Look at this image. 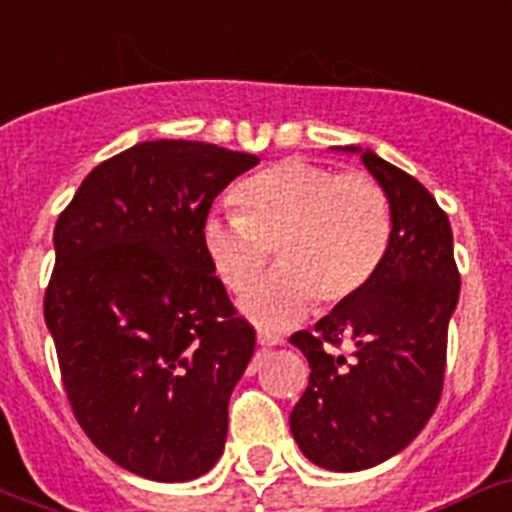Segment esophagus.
<instances>
[{
    "mask_svg": "<svg viewBox=\"0 0 512 512\" xmlns=\"http://www.w3.org/2000/svg\"><path fill=\"white\" fill-rule=\"evenodd\" d=\"M257 343H260L263 349H273V346H278V343H281V338H278L276 333H268V330H260V333H257Z\"/></svg>",
    "mask_w": 512,
    "mask_h": 512,
    "instance_id": "1",
    "label": "esophagus"
}]
</instances>
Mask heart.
Here are the masks:
<instances>
[{
  "mask_svg": "<svg viewBox=\"0 0 512 512\" xmlns=\"http://www.w3.org/2000/svg\"><path fill=\"white\" fill-rule=\"evenodd\" d=\"M234 218H208L203 247L231 294L263 328H283L309 307L349 304L375 281L393 242V205L375 176L338 174L320 163L281 161L244 179L231 195Z\"/></svg>",
  "mask_w": 512,
  "mask_h": 512,
  "instance_id": "b5f03b06",
  "label": "heart"
}]
</instances>
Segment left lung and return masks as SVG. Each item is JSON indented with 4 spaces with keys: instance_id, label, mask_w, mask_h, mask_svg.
I'll list each match as a JSON object with an SVG mask.
<instances>
[{
    "instance_id": "left-lung-1",
    "label": "left lung",
    "mask_w": 512,
    "mask_h": 512,
    "mask_svg": "<svg viewBox=\"0 0 512 512\" xmlns=\"http://www.w3.org/2000/svg\"><path fill=\"white\" fill-rule=\"evenodd\" d=\"M362 161L393 205L385 265L315 330L291 336L312 367L291 411V435L328 471L377 466L422 432L440 403L448 322L461 291L448 213L419 179L377 153L367 150Z\"/></svg>"
}]
</instances>
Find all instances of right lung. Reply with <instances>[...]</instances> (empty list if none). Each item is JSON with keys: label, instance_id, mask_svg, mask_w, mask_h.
<instances>
[{"label": "right lung", "instance_id": "add662e5", "mask_svg": "<svg viewBox=\"0 0 512 512\" xmlns=\"http://www.w3.org/2000/svg\"><path fill=\"white\" fill-rule=\"evenodd\" d=\"M257 156L148 140L90 171L54 226L44 317L90 442L153 482L216 466L255 354L203 247L210 205Z\"/></svg>", "mask_w": 512, "mask_h": 512}]
</instances>
